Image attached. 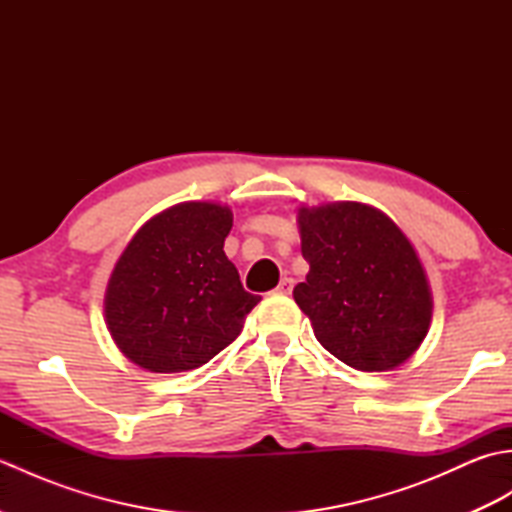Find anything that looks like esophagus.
I'll return each instance as SVG.
<instances>
[{"label": "esophagus", "instance_id": "1", "mask_svg": "<svg viewBox=\"0 0 512 512\" xmlns=\"http://www.w3.org/2000/svg\"><path fill=\"white\" fill-rule=\"evenodd\" d=\"M292 286H295V281H292L290 277H284V279L279 281V286L275 288V292H277V295H290Z\"/></svg>", "mask_w": 512, "mask_h": 512}]
</instances>
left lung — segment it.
I'll return each instance as SVG.
<instances>
[{"label": "left lung", "instance_id": "left-lung-1", "mask_svg": "<svg viewBox=\"0 0 512 512\" xmlns=\"http://www.w3.org/2000/svg\"><path fill=\"white\" fill-rule=\"evenodd\" d=\"M301 253L310 264L292 297L314 336L361 372H387L416 354L433 299L416 248L376 206H301Z\"/></svg>", "mask_w": 512, "mask_h": 512}]
</instances>
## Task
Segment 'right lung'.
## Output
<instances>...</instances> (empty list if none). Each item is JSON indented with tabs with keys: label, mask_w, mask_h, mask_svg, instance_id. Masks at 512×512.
<instances>
[{
	"label": "right lung",
	"mask_w": 512,
	"mask_h": 512,
	"mask_svg": "<svg viewBox=\"0 0 512 512\" xmlns=\"http://www.w3.org/2000/svg\"><path fill=\"white\" fill-rule=\"evenodd\" d=\"M233 211L180 202L138 228L105 290V323L118 350L156 374L195 369L233 343L250 295L224 253Z\"/></svg>",
	"instance_id": "right-lung-1"
}]
</instances>
